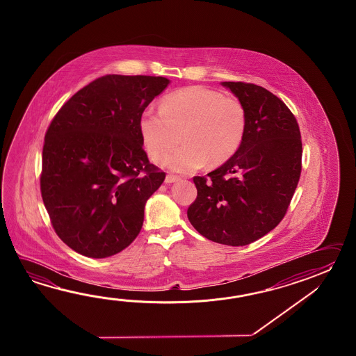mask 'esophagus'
I'll list each match as a JSON object with an SVG mask.
<instances>
[{"instance_id":"1","label":"esophagus","mask_w":356,"mask_h":356,"mask_svg":"<svg viewBox=\"0 0 356 356\" xmlns=\"http://www.w3.org/2000/svg\"><path fill=\"white\" fill-rule=\"evenodd\" d=\"M181 181V177L175 175H169L165 177V183H175V181Z\"/></svg>"}]
</instances>
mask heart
Wrapping results in <instances>:
<instances>
[{"mask_svg":"<svg viewBox=\"0 0 356 356\" xmlns=\"http://www.w3.org/2000/svg\"><path fill=\"white\" fill-rule=\"evenodd\" d=\"M140 135L152 161L165 158L179 140L184 144L172 152L165 165L191 173L232 159L242 146L247 113L238 99L204 86H191L163 99L160 111L145 109L138 120Z\"/></svg>","mask_w":356,"mask_h":356,"instance_id":"obj_1","label":"heart"}]
</instances>
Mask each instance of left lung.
<instances>
[{"mask_svg": "<svg viewBox=\"0 0 356 356\" xmlns=\"http://www.w3.org/2000/svg\"><path fill=\"white\" fill-rule=\"evenodd\" d=\"M247 113L242 146L207 177H193L189 222L212 242L247 245L277 227L302 173V138L294 114L254 83H222Z\"/></svg>", "mask_w": 356, "mask_h": 356, "instance_id": "8db88e82", "label": "left lung"}]
</instances>
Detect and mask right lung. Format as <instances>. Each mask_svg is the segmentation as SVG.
Returning <instances> with one entry per match:
<instances>
[{
    "mask_svg": "<svg viewBox=\"0 0 356 356\" xmlns=\"http://www.w3.org/2000/svg\"><path fill=\"white\" fill-rule=\"evenodd\" d=\"M169 83L161 76L106 75L60 106L47 129L40 193L71 250L106 258L129 247L165 173L145 152L138 120Z\"/></svg>",
    "mask_w": 356,
    "mask_h": 356,
    "instance_id": "add662e5",
    "label": "right lung"
}]
</instances>
